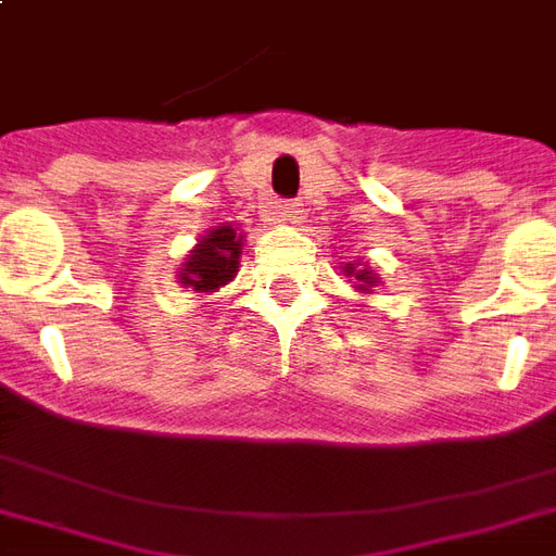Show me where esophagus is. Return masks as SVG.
Segmentation results:
<instances>
[{"instance_id": "34e87169", "label": "esophagus", "mask_w": 556, "mask_h": 556, "mask_svg": "<svg viewBox=\"0 0 556 556\" xmlns=\"http://www.w3.org/2000/svg\"><path fill=\"white\" fill-rule=\"evenodd\" d=\"M270 214H274V219H279V223H291V226L303 223V211L298 202H277V205L270 207Z\"/></svg>"}]
</instances>
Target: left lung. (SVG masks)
<instances>
[{
  "label": "left lung",
  "mask_w": 556,
  "mask_h": 556,
  "mask_svg": "<svg viewBox=\"0 0 556 556\" xmlns=\"http://www.w3.org/2000/svg\"><path fill=\"white\" fill-rule=\"evenodd\" d=\"M345 270V277H354L357 279V286L354 289L361 291V294H372V289L378 286V274H375L369 265H361V262H349V265L342 267Z\"/></svg>",
  "instance_id": "obj_1"
}]
</instances>
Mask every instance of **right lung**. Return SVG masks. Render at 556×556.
Here are the masks:
<instances>
[{
	"label": "right lung",
	"mask_w": 556,
	"mask_h": 556,
	"mask_svg": "<svg viewBox=\"0 0 556 556\" xmlns=\"http://www.w3.org/2000/svg\"><path fill=\"white\" fill-rule=\"evenodd\" d=\"M243 253V231L223 223L207 229L190 255L184 258L178 267V282L181 289H187L195 298H202L207 291H219L223 286H229L231 279L238 277Z\"/></svg>",
	"instance_id": "right-lung-1"
}]
</instances>
